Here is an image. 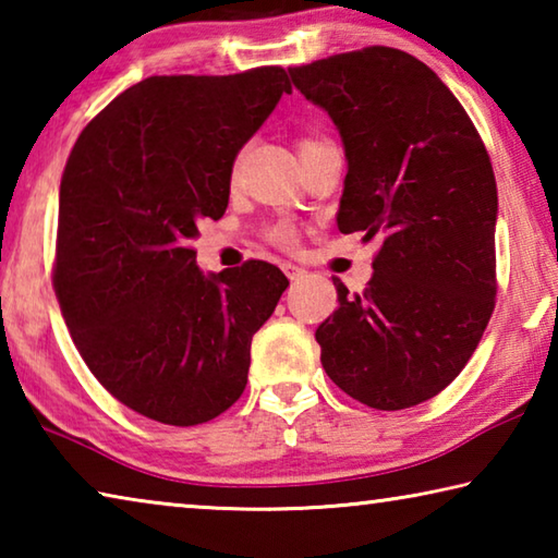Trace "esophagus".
I'll use <instances>...</instances> for the list:
<instances>
[{"label":"esophagus","instance_id":"esophagus-1","mask_svg":"<svg viewBox=\"0 0 558 558\" xmlns=\"http://www.w3.org/2000/svg\"><path fill=\"white\" fill-rule=\"evenodd\" d=\"M282 270H286V276H288L292 282H298V280L305 278V270L298 268V266H292V263H286V266H282Z\"/></svg>","mask_w":558,"mask_h":558}]
</instances>
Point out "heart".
Segmentation results:
<instances>
[{
  "label": "heart",
  "instance_id": "1",
  "mask_svg": "<svg viewBox=\"0 0 558 558\" xmlns=\"http://www.w3.org/2000/svg\"><path fill=\"white\" fill-rule=\"evenodd\" d=\"M317 143H323V140L305 137V140H300L298 149H300V153H305V149L315 147ZM268 239H270L272 243L282 245V248H292V245L298 243V231H295V226H292V223H286V221H282V223H276V226H272V229L268 231Z\"/></svg>",
  "mask_w": 558,
  "mask_h": 558
}]
</instances>
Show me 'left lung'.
<instances>
[{"mask_svg":"<svg viewBox=\"0 0 558 558\" xmlns=\"http://www.w3.org/2000/svg\"><path fill=\"white\" fill-rule=\"evenodd\" d=\"M288 73L342 135L339 231L381 235L362 295L335 280L319 359L352 399L411 409L465 369L493 317V162L465 108L411 53L369 46Z\"/></svg>","mask_w":558,"mask_h":558,"instance_id":"8db88e82","label":"left lung"}]
</instances>
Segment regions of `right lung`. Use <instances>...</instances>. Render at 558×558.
I'll use <instances>...</instances> for the list:
<instances>
[{
  "label": "right lung",
  "mask_w": 558,
  "mask_h": 558,
  "mask_svg": "<svg viewBox=\"0 0 558 558\" xmlns=\"http://www.w3.org/2000/svg\"><path fill=\"white\" fill-rule=\"evenodd\" d=\"M280 65L153 75L93 118L65 162L53 290L93 376L128 409L196 426L239 401L251 339L288 278L266 260L204 276L239 149L290 93Z\"/></svg>",
  "instance_id": "right-lung-1"
}]
</instances>
